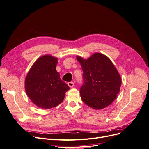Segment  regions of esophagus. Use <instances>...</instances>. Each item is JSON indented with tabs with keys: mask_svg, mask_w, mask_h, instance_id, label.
<instances>
[{
	"mask_svg": "<svg viewBox=\"0 0 149 149\" xmlns=\"http://www.w3.org/2000/svg\"><path fill=\"white\" fill-rule=\"evenodd\" d=\"M68 85L69 86V87L72 88V87H73L74 86V82L71 81V82H68Z\"/></svg>",
	"mask_w": 149,
	"mask_h": 149,
	"instance_id": "esophagus-1",
	"label": "esophagus"
}]
</instances>
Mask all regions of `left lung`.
<instances>
[{
    "instance_id": "obj_1",
    "label": "left lung",
    "mask_w": 149,
    "mask_h": 149,
    "mask_svg": "<svg viewBox=\"0 0 149 149\" xmlns=\"http://www.w3.org/2000/svg\"><path fill=\"white\" fill-rule=\"evenodd\" d=\"M83 70V83L80 88L83 101L93 109L110 105L119 92L121 78L113 63L106 56L94 53L88 60L77 57Z\"/></svg>"
}]
</instances>
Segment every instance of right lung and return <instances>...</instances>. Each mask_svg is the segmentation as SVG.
<instances>
[{"mask_svg": "<svg viewBox=\"0 0 149 149\" xmlns=\"http://www.w3.org/2000/svg\"><path fill=\"white\" fill-rule=\"evenodd\" d=\"M56 58L45 55L35 62L26 75L25 91L35 104L43 109H50L63 101L70 89L56 70Z\"/></svg>", "mask_w": 149, "mask_h": 149, "instance_id": "obj_1", "label": "right lung"}]
</instances>
